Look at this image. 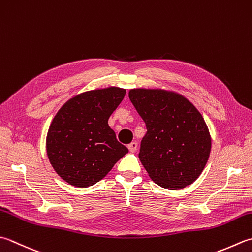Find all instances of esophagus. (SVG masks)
Instances as JSON below:
<instances>
[{"label": "esophagus", "mask_w": 252, "mask_h": 252, "mask_svg": "<svg viewBox=\"0 0 252 252\" xmlns=\"http://www.w3.org/2000/svg\"><path fill=\"white\" fill-rule=\"evenodd\" d=\"M127 149H129V151H130L131 153H134V152L136 151V149H137V143H136V142L130 143V144L127 145Z\"/></svg>", "instance_id": "34e87169"}]
</instances>
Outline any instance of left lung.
<instances>
[{
	"label": "left lung",
	"mask_w": 252,
	"mask_h": 252,
	"mask_svg": "<svg viewBox=\"0 0 252 252\" xmlns=\"http://www.w3.org/2000/svg\"><path fill=\"white\" fill-rule=\"evenodd\" d=\"M129 98L146 125L139 158L150 178L168 190L193 184L212 145L200 111L185 96L161 88H133Z\"/></svg>",
	"instance_id": "obj_1"
}]
</instances>
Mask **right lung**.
<instances>
[{
  "label": "right lung",
  "instance_id": "obj_1",
  "mask_svg": "<svg viewBox=\"0 0 252 252\" xmlns=\"http://www.w3.org/2000/svg\"><path fill=\"white\" fill-rule=\"evenodd\" d=\"M125 95V88L115 86L84 92L54 116L47 134V155L67 184L77 188L97 184L129 152L108 125Z\"/></svg>",
  "mask_w": 252,
  "mask_h": 252
}]
</instances>
